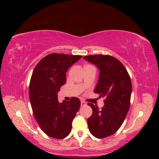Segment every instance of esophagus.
<instances>
[{
	"instance_id": "34e87169",
	"label": "esophagus",
	"mask_w": 159,
	"mask_h": 159,
	"mask_svg": "<svg viewBox=\"0 0 159 159\" xmlns=\"http://www.w3.org/2000/svg\"><path fill=\"white\" fill-rule=\"evenodd\" d=\"M87 105V103H86L85 102H84V101H81V106H85V105Z\"/></svg>"
}]
</instances>
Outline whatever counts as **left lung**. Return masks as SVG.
<instances>
[{"mask_svg":"<svg viewBox=\"0 0 159 159\" xmlns=\"http://www.w3.org/2000/svg\"><path fill=\"white\" fill-rule=\"evenodd\" d=\"M84 59L99 70L94 92L105 99L102 109L93 103L88 104L93 110L88 119L89 130L95 137L105 138L117 132L125 119L132 92L131 78L121 62L113 56L91 55Z\"/></svg>","mask_w":159,"mask_h":159,"instance_id":"obj_1","label":"left lung"}]
</instances>
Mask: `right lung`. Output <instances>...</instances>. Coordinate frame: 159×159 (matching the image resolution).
Segmentation results:
<instances>
[{"label": "right lung", "instance_id": "1", "mask_svg": "<svg viewBox=\"0 0 159 159\" xmlns=\"http://www.w3.org/2000/svg\"><path fill=\"white\" fill-rule=\"evenodd\" d=\"M82 56L53 54L38 62L32 72L29 98L34 115L47 135L64 139L70 133L71 124L80 107L78 98L57 101V92L66 82V73Z\"/></svg>", "mask_w": 159, "mask_h": 159}]
</instances>
